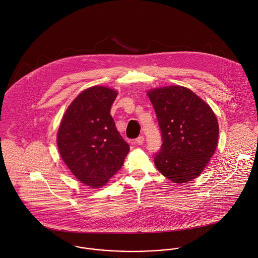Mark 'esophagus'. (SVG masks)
I'll use <instances>...</instances> for the list:
<instances>
[{
	"label": "esophagus",
	"mask_w": 258,
	"mask_h": 258,
	"mask_svg": "<svg viewBox=\"0 0 258 258\" xmlns=\"http://www.w3.org/2000/svg\"><path fill=\"white\" fill-rule=\"evenodd\" d=\"M134 143L137 144V145H142V144L144 143V136H139V137L135 140Z\"/></svg>",
	"instance_id": "1"
}]
</instances>
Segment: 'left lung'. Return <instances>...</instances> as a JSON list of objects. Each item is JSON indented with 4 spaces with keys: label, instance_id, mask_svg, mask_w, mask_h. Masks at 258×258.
<instances>
[{
    "label": "left lung",
    "instance_id": "1",
    "mask_svg": "<svg viewBox=\"0 0 258 258\" xmlns=\"http://www.w3.org/2000/svg\"><path fill=\"white\" fill-rule=\"evenodd\" d=\"M162 135L154 156L159 172L184 184L201 175L219 140V123L212 108L191 90L166 86L148 91Z\"/></svg>",
    "mask_w": 258,
    "mask_h": 258
}]
</instances>
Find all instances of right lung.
<instances>
[{
    "mask_svg": "<svg viewBox=\"0 0 258 258\" xmlns=\"http://www.w3.org/2000/svg\"><path fill=\"white\" fill-rule=\"evenodd\" d=\"M117 91L92 86L66 111L57 132L59 154L81 183L102 186L122 167L129 145L115 127L110 108Z\"/></svg>",
    "mask_w": 258,
    "mask_h": 258,
    "instance_id": "right-lung-1",
    "label": "right lung"
}]
</instances>
